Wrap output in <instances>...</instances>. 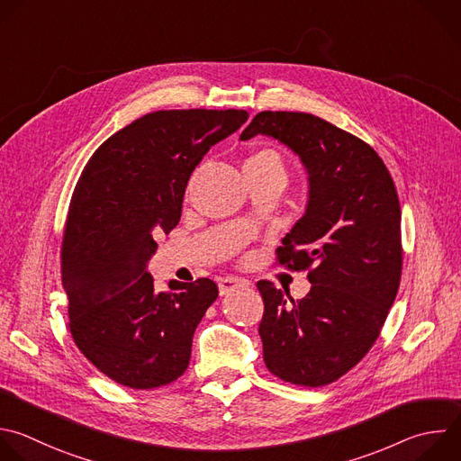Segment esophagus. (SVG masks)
<instances>
[{
	"label": "esophagus",
	"mask_w": 461,
	"mask_h": 461,
	"mask_svg": "<svg viewBox=\"0 0 461 461\" xmlns=\"http://www.w3.org/2000/svg\"><path fill=\"white\" fill-rule=\"evenodd\" d=\"M249 282L246 278H240V276H224V278H219V291L221 294H228L230 291H235L239 287H248Z\"/></svg>",
	"instance_id": "obj_1"
}]
</instances>
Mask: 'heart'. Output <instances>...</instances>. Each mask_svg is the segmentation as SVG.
Here are the masks:
<instances>
[{"label":"heart","instance_id":"1","mask_svg":"<svg viewBox=\"0 0 461 461\" xmlns=\"http://www.w3.org/2000/svg\"><path fill=\"white\" fill-rule=\"evenodd\" d=\"M253 158H269V159H275L276 163H280V159H278V156L275 151H271V149H262V151H258V153H255Z\"/></svg>","mask_w":461,"mask_h":461}]
</instances>
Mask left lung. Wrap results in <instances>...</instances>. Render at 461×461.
<instances>
[{"label": "left lung", "instance_id": "1", "mask_svg": "<svg viewBox=\"0 0 461 461\" xmlns=\"http://www.w3.org/2000/svg\"><path fill=\"white\" fill-rule=\"evenodd\" d=\"M267 135L296 153L308 204L276 248L282 266L310 269V293L258 280L266 367L284 382L321 387L355 367L376 342L402 275L400 203L389 170L362 139L303 112H260L240 140Z\"/></svg>", "mask_w": 461, "mask_h": 461}]
</instances>
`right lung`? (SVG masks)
Listing matches in <instances>:
<instances>
[{
    "label": "right lung",
    "mask_w": 461,
    "mask_h": 461,
    "mask_svg": "<svg viewBox=\"0 0 461 461\" xmlns=\"http://www.w3.org/2000/svg\"><path fill=\"white\" fill-rule=\"evenodd\" d=\"M246 121V110L146 113L95 149L76 185L61 248L68 328L79 351L121 385L161 387L190 364L219 289L210 278L153 289V233L179 224L192 172Z\"/></svg>",
    "instance_id": "obj_1"
}]
</instances>
